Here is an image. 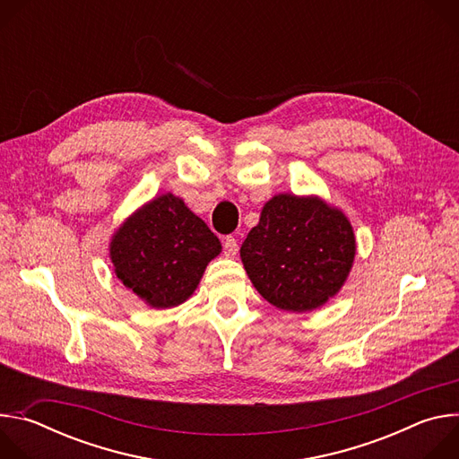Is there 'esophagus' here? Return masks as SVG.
<instances>
[{"label":"esophagus","mask_w":459,"mask_h":459,"mask_svg":"<svg viewBox=\"0 0 459 459\" xmlns=\"http://www.w3.org/2000/svg\"><path fill=\"white\" fill-rule=\"evenodd\" d=\"M223 252H225V255H229V257L236 255V252H238V241H236L232 236H227V238H225V241H223Z\"/></svg>","instance_id":"esophagus-1"}]
</instances>
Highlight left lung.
<instances>
[{"mask_svg":"<svg viewBox=\"0 0 459 459\" xmlns=\"http://www.w3.org/2000/svg\"><path fill=\"white\" fill-rule=\"evenodd\" d=\"M255 290L289 312H310L345 285L356 257L354 229L319 195L276 194L239 248Z\"/></svg>","mask_w":459,"mask_h":459,"instance_id":"obj_1","label":"left lung"}]
</instances>
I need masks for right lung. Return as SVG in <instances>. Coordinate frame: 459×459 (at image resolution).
<instances>
[{
  "mask_svg": "<svg viewBox=\"0 0 459 459\" xmlns=\"http://www.w3.org/2000/svg\"><path fill=\"white\" fill-rule=\"evenodd\" d=\"M108 252L116 278L130 292L151 308H170L198 289L221 243L179 195L167 192L114 230Z\"/></svg>",
  "mask_w": 459,
  "mask_h": 459,
  "instance_id": "1",
  "label": "right lung"
}]
</instances>
